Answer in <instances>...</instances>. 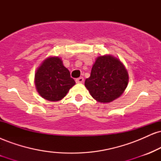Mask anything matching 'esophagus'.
I'll return each instance as SVG.
<instances>
[{"instance_id": "obj_1", "label": "esophagus", "mask_w": 161, "mask_h": 161, "mask_svg": "<svg viewBox=\"0 0 161 161\" xmlns=\"http://www.w3.org/2000/svg\"><path fill=\"white\" fill-rule=\"evenodd\" d=\"M84 82V78L83 77H79V78L75 79V82L76 83H82Z\"/></svg>"}]
</instances>
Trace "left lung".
Instances as JSON below:
<instances>
[{
  "label": "left lung",
  "mask_w": 161,
  "mask_h": 161,
  "mask_svg": "<svg viewBox=\"0 0 161 161\" xmlns=\"http://www.w3.org/2000/svg\"><path fill=\"white\" fill-rule=\"evenodd\" d=\"M128 82V73L120 60L112 55H104L96 59L85 86L96 101L110 103L123 95Z\"/></svg>",
  "instance_id": "1"
}]
</instances>
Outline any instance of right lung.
I'll list each match as a JSON object with an SVG mask.
<instances>
[{"label":"right lung","mask_w":161,"mask_h":161,"mask_svg":"<svg viewBox=\"0 0 161 161\" xmlns=\"http://www.w3.org/2000/svg\"><path fill=\"white\" fill-rule=\"evenodd\" d=\"M35 84L38 94L50 101L64 98L75 84L70 77L69 71L63 64L58 57L45 59L35 74Z\"/></svg>","instance_id":"1"}]
</instances>
